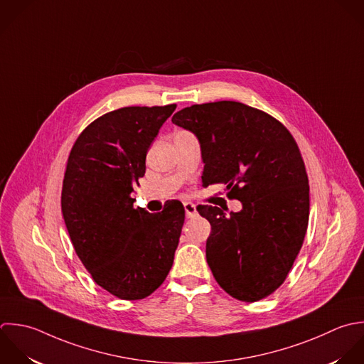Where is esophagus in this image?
Listing matches in <instances>:
<instances>
[{"label":"esophagus","mask_w":364,"mask_h":364,"mask_svg":"<svg viewBox=\"0 0 364 364\" xmlns=\"http://www.w3.org/2000/svg\"><path fill=\"white\" fill-rule=\"evenodd\" d=\"M184 210H186V215H187L188 218H191V217H194V215L197 214V208H196V205L191 204V203H184Z\"/></svg>","instance_id":"esophagus-1"}]
</instances>
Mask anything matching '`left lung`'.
<instances>
[{
    "label": "left lung",
    "mask_w": 364,
    "mask_h": 364,
    "mask_svg": "<svg viewBox=\"0 0 364 364\" xmlns=\"http://www.w3.org/2000/svg\"><path fill=\"white\" fill-rule=\"evenodd\" d=\"M173 123L191 130L204 161L203 184H224L240 213L200 205L211 224L205 255L218 285L257 302L287 279L309 221V180L291 132L274 116L234 100L184 107Z\"/></svg>",
    "instance_id": "obj_1"
}]
</instances>
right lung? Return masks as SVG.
Segmentation results:
<instances>
[{
    "instance_id": "1",
    "label": "right lung",
    "mask_w": 364,
    "mask_h": 364,
    "mask_svg": "<svg viewBox=\"0 0 364 364\" xmlns=\"http://www.w3.org/2000/svg\"><path fill=\"white\" fill-rule=\"evenodd\" d=\"M177 105L127 106L87 124L73 143L62 183V214L72 245L93 281L123 301L151 295L167 278L184 207H133L146 156Z\"/></svg>"
}]
</instances>
